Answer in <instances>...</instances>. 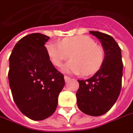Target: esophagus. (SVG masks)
I'll list each match as a JSON object with an SVG mask.
<instances>
[{"mask_svg":"<svg viewBox=\"0 0 133 133\" xmlns=\"http://www.w3.org/2000/svg\"><path fill=\"white\" fill-rule=\"evenodd\" d=\"M64 80L66 82H69V81L70 80V78L69 77V76H64Z\"/></svg>","mask_w":133,"mask_h":133,"instance_id":"1","label":"esophagus"}]
</instances>
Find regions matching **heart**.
Returning <instances> with one entry per match:
<instances>
[{
	"label": "heart",
	"instance_id": "heart-1",
	"mask_svg": "<svg viewBox=\"0 0 133 133\" xmlns=\"http://www.w3.org/2000/svg\"><path fill=\"white\" fill-rule=\"evenodd\" d=\"M46 48L55 66H60L71 55L72 60L62 68L68 73L94 74L101 67L104 60V50L86 35L66 38L61 43H49Z\"/></svg>",
	"mask_w": 133,
	"mask_h": 133
}]
</instances>
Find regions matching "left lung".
<instances>
[{"label": "left lung", "mask_w": 133, "mask_h": 133, "mask_svg": "<svg viewBox=\"0 0 133 133\" xmlns=\"http://www.w3.org/2000/svg\"><path fill=\"white\" fill-rule=\"evenodd\" d=\"M101 43L104 63L96 73L85 80H78L76 92L79 109L85 114L98 117L106 114L118 98L122 84L123 62L121 49L109 35L90 31Z\"/></svg>", "instance_id": "8db88e82"}]
</instances>
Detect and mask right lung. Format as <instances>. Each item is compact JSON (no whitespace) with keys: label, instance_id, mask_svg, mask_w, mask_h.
Returning a JSON list of instances; mask_svg holds the SVG:
<instances>
[{"label":"right lung","instance_id":"right-lung-1","mask_svg":"<svg viewBox=\"0 0 133 133\" xmlns=\"http://www.w3.org/2000/svg\"><path fill=\"white\" fill-rule=\"evenodd\" d=\"M50 38L33 33L22 38L10 56L9 84L19 110L32 120L54 113L65 81L54 66L44 46Z\"/></svg>","mask_w":133,"mask_h":133}]
</instances>
